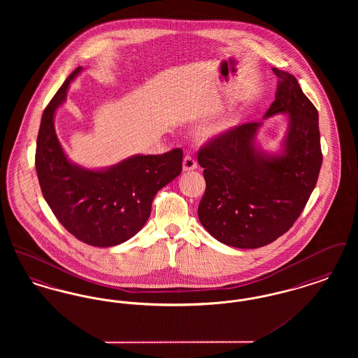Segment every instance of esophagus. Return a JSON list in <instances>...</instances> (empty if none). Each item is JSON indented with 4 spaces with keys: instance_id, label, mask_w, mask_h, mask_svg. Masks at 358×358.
I'll return each instance as SVG.
<instances>
[{
    "instance_id": "1",
    "label": "esophagus",
    "mask_w": 358,
    "mask_h": 358,
    "mask_svg": "<svg viewBox=\"0 0 358 358\" xmlns=\"http://www.w3.org/2000/svg\"><path fill=\"white\" fill-rule=\"evenodd\" d=\"M197 169V162L192 155H187L182 161V171H190Z\"/></svg>"
}]
</instances>
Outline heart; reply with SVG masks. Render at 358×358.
<instances>
[{"mask_svg": "<svg viewBox=\"0 0 358 358\" xmlns=\"http://www.w3.org/2000/svg\"><path fill=\"white\" fill-rule=\"evenodd\" d=\"M235 122H236V118H235V115H227L225 118H222V120H219L216 124H213L212 127H209L208 130H206V136H219V134H222V133H225V131H228L229 129H232L234 126H235Z\"/></svg>", "mask_w": 358, "mask_h": 358, "instance_id": "1", "label": "heart"}]
</instances>
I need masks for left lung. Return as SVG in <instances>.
Listing matches in <instances>:
<instances>
[{"instance_id":"8db88e82","label":"left lung","mask_w":358,"mask_h":358,"mask_svg":"<svg viewBox=\"0 0 358 358\" xmlns=\"http://www.w3.org/2000/svg\"><path fill=\"white\" fill-rule=\"evenodd\" d=\"M275 101L263 120L216 138L199 154L206 182L199 220L220 243L259 248L287 232L302 213L322 165L318 111L294 75L273 69ZM288 115V129L275 152L255 136L264 120Z\"/></svg>"}]
</instances>
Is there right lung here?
Segmentation results:
<instances>
[{
	"label": "right lung",
	"instance_id": "add662e5",
	"mask_svg": "<svg viewBox=\"0 0 358 358\" xmlns=\"http://www.w3.org/2000/svg\"><path fill=\"white\" fill-rule=\"evenodd\" d=\"M82 71L78 67L69 75L44 110L36 145V171L47 204L69 232L85 244L113 247L143 228L157 192L180 176L182 150L136 154L99 169L71 161L56 134L55 115Z\"/></svg>",
	"mask_w": 358,
	"mask_h": 358
}]
</instances>
